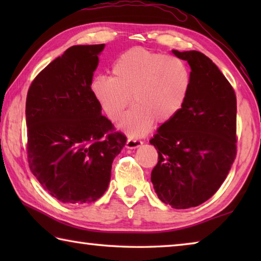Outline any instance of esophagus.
Returning <instances> with one entry per match:
<instances>
[{
    "label": "esophagus",
    "instance_id": "1",
    "mask_svg": "<svg viewBox=\"0 0 261 261\" xmlns=\"http://www.w3.org/2000/svg\"><path fill=\"white\" fill-rule=\"evenodd\" d=\"M141 144H143V141H141L140 139L130 137V138L126 141V147L127 148H137V147H139Z\"/></svg>",
    "mask_w": 261,
    "mask_h": 261
}]
</instances>
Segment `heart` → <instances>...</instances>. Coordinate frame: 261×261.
Listing matches in <instances>:
<instances>
[{"instance_id": "b5f03b06", "label": "heart", "mask_w": 261, "mask_h": 261, "mask_svg": "<svg viewBox=\"0 0 261 261\" xmlns=\"http://www.w3.org/2000/svg\"><path fill=\"white\" fill-rule=\"evenodd\" d=\"M191 76L182 60L144 48H132L115 61L112 77L92 84L96 100L110 121H117L132 99L134 107L120 122L132 137L151 129L154 121L170 122L188 98Z\"/></svg>"}]
</instances>
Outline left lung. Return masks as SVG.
<instances>
[{"mask_svg": "<svg viewBox=\"0 0 261 261\" xmlns=\"http://www.w3.org/2000/svg\"><path fill=\"white\" fill-rule=\"evenodd\" d=\"M191 67L182 109L149 140L158 149L151 180L159 199L176 210L196 207L220 189L237 153L236 94L219 68L197 50H173Z\"/></svg>", "mask_w": 261, "mask_h": 261, "instance_id": "left-lung-1", "label": "left lung"}]
</instances>
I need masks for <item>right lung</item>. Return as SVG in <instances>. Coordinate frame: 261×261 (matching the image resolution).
<instances>
[{
  "instance_id": "right-lung-1",
  "label": "right lung",
  "mask_w": 261,
  "mask_h": 261,
  "mask_svg": "<svg viewBox=\"0 0 261 261\" xmlns=\"http://www.w3.org/2000/svg\"><path fill=\"white\" fill-rule=\"evenodd\" d=\"M101 45L72 46L33 79L26 96V153L42 188L62 202L102 196L112 165L126 143L91 88Z\"/></svg>"
}]
</instances>
